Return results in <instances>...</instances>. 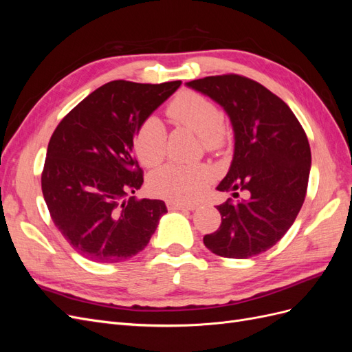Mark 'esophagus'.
<instances>
[{"mask_svg":"<svg viewBox=\"0 0 352 352\" xmlns=\"http://www.w3.org/2000/svg\"><path fill=\"white\" fill-rule=\"evenodd\" d=\"M166 206L168 210H194L195 204H186V202H177V201H167Z\"/></svg>","mask_w":352,"mask_h":352,"instance_id":"obj_1","label":"esophagus"}]
</instances>
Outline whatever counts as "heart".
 <instances>
[{
	"mask_svg": "<svg viewBox=\"0 0 352 352\" xmlns=\"http://www.w3.org/2000/svg\"><path fill=\"white\" fill-rule=\"evenodd\" d=\"M167 117L175 124L199 136L202 148L219 153L226 144V127L217 105L192 91L180 92L167 105ZM133 150L145 167H155L166 155V133L157 117H148L133 136ZM212 173L206 164H167L151 175L150 190L168 201H192L210 182Z\"/></svg>",
	"mask_w": 352,
	"mask_h": 352,
	"instance_id": "b5f03b06",
	"label": "heart"
}]
</instances>
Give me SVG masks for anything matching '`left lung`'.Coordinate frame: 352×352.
<instances>
[{"label": "left lung", "mask_w": 352, "mask_h": 352, "mask_svg": "<svg viewBox=\"0 0 352 352\" xmlns=\"http://www.w3.org/2000/svg\"><path fill=\"white\" fill-rule=\"evenodd\" d=\"M229 114L235 154L220 192L245 198L217 206L221 223L204 236L220 257L250 258L272 248L292 226L307 195L311 151L305 131L283 100L261 83L226 73L188 82Z\"/></svg>", "instance_id": "left-lung-1"}]
</instances>
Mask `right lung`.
Listing matches in <instances>:
<instances>
[{"mask_svg": "<svg viewBox=\"0 0 352 352\" xmlns=\"http://www.w3.org/2000/svg\"><path fill=\"white\" fill-rule=\"evenodd\" d=\"M180 83L109 82L63 117L51 135L42 194L56 228L85 258L133 257L167 212L163 201L132 197L144 182L132 148L138 127Z\"/></svg>", "mask_w": 352, "mask_h": 352, "instance_id": "right-lung-1", "label": "right lung"}]
</instances>
